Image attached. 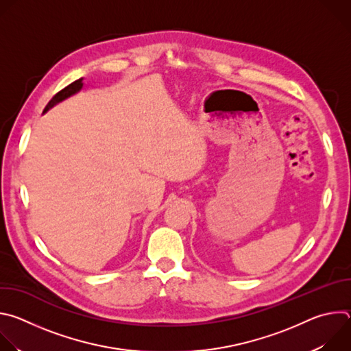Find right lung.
<instances>
[{
    "label": "right lung",
    "mask_w": 351,
    "mask_h": 351,
    "mask_svg": "<svg viewBox=\"0 0 351 351\" xmlns=\"http://www.w3.org/2000/svg\"><path fill=\"white\" fill-rule=\"evenodd\" d=\"M83 77L82 79H77V80H75L73 83H71L69 86H66L65 88H62L61 91H58L51 99H49V103L45 106V108H44V112H47L49 108H53L56 104H58V103H61L62 99H65V98H68V97H71L72 94H75V93H77L82 87H83Z\"/></svg>",
    "instance_id": "right-lung-1"
}]
</instances>
